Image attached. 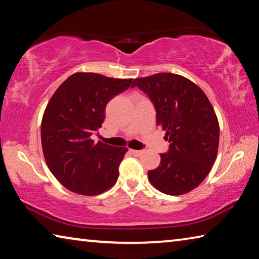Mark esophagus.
I'll use <instances>...</instances> for the list:
<instances>
[{
    "mask_svg": "<svg viewBox=\"0 0 259 259\" xmlns=\"http://www.w3.org/2000/svg\"><path fill=\"white\" fill-rule=\"evenodd\" d=\"M130 152H131V154L135 156H139L143 153V151H140V150H130Z\"/></svg>",
    "mask_w": 259,
    "mask_h": 259,
    "instance_id": "1",
    "label": "esophagus"
}]
</instances>
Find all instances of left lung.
I'll return each mask as SVG.
<instances>
[{
    "label": "left lung",
    "mask_w": 259,
    "mask_h": 259,
    "mask_svg": "<svg viewBox=\"0 0 259 259\" xmlns=\"http://www.w3.org/2000/svg\"><path fill=\"white\" fill-rule=\"evenodd\" d=\"M156 112V124L165 131L169 150L160 165L148 171L153 186L168 195L194 190L208 176L217 156L219 124L207 96L188 78L157 73L135 78Z\"/></svg>",
    "instance_id": "8db88e82"
}]
</instances>
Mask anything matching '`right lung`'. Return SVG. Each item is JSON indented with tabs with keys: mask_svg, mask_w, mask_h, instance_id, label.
I'll return each mask as SVG.
<instances>
[{
	"mask_svg": "<svg viewBox=\"0 0 259 259\" xmlns=\"http://www.w3.org/2000/svg\"><path fill=\"white\" fill-rule=\"evenodd\" d=\"M131 82L75 73L51 97L41 124L42 150L50 171L69 191L98 195L117 181L128 148L95 144L91 135L102 126L107 103Z\"/></svg>",
	"mask_w": 259,
	"mask_h": 259,
	"instance_id": "obj_1",
	"label": "right lung"
}]
</instances>
